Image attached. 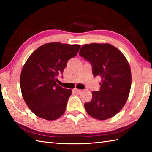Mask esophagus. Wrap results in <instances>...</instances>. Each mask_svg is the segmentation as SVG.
<instances>
[{
	"label": "esophagus",
	"instance_id": "34e87169",
	"mask_svg": "<svg viewBox=\"0 0 152 152\" xmlns=\"http://www.w3.org/2000/svg\"><path fill=\"white\" fill-rule=\"evenodd\" d=\"M73 91H74V92H75L76 93H77V94H80L82 92L81 90H79V89H77V88H74Z\"/></svg>",
	"mask_w": 152,
	"mask_h": 152
}]
</instances>
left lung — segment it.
<instances>
[{
	"instance_id": "1",
	"label": "left lung",
	"mask_w": 152,
	"mask_h": 152,
	"mask_svg": "<svg viewBox=\"0 0 152 152\" xmlns=\"http://www.w3.org/2000/svg\"><path fill=\"white\" fill-rule=\"evenodd\" d=\"M79 55L91 64L93 76L102 78L99 91L92 92V100L84 104L86 112L99 120L115 116L127 102L132 85L127 59L109 43L84 45Z\"/></svg>"
}]
</instances>
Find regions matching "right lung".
Returning a JSON list of instances; mask_svg holds the SVG:
<instances>
[{
  "label": "right lung",
  "mask_w": 152,
  "mask_h": 152,
  "mask_svg": "<svg viewBox=\"0 0 152 152\" xmlns=\"http://www.w3.org/2000/svg\"><path fill=\"white\" fill-rule=\"evenodd\" d=\"M80 48V45L45 43L28 58L20 74V90L25 103L37 117L52 121L65 112L72 90L58 86L57 77Z\"/></svg>",
  "instance_id": "add662e5"
}]
</instances>
